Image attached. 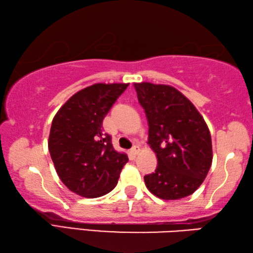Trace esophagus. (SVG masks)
<instances>
[{
    "instance_id": "34e87169",
    "label": "esophagus",
    "mask_w": 253,
    "mask_h": 253,
    "mask_svg": "<svg viewBox=\"0 0 253 253\" xmlns=\"http://www.w3.org/2000/svg\"><path fill=\"white\" fill-rule=\"evenodd\" d=\"M130 152H131V154H133V156H136V154L140 152V148L138 147V145H134V147L130 150Z\"/></svg>"
}]
</instances>
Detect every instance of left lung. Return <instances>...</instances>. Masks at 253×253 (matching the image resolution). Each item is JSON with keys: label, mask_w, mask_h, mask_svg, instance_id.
<instances>
[{"label": "left lung", "mask_w": 253, "mask_h": 253, "mask_svg": "<svg viewBox=\"0 0 253 253\" xmlns=\"http://www.w3.org/2000/svg\"><path fill=\"white\" fill-rule=\"evenodd\" d=\"M149 124L150 147L158 167L144 175L149 191L163 200H178L202 184L212 163L211 134L202 115L175 87L134 83Z\"/></svg>", "instance_id": "1"}]
</instances>
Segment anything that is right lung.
I'll use <instances>...</instances> for the list:
<instances>
[{"instance_id": "right-lung-1", "label": "right lung", "mask_w": 253, "mask_h": 253, "mask_svg": "<svg viewBox=\"0 0 253 253\" xmlns=\"http://www.w3.org/2000/svg\"><path fill=\"white\" fill-rule=\"evenodd\" d=\"M126 83H96L72 95L53 118L48 151L56 173L71 191L85 198L109 193L129 161L104 133L103 119Z\"/></svg>"}]
</instances>
